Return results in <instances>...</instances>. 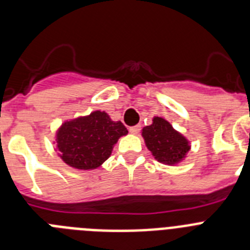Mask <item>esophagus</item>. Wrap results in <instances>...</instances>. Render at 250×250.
I'll list each match as a JSON object with an SVG mask.
<instances>
[{"instance_id":"34e87169","label":"esophagus","mask_w":250,"mask_h":250,"mask_svg":"<svg viewBox=\"0 0 250 250\" xmlns=\"http://www.w3.org/2000/svg\"><path fill=\"white\" fill-rule=\"evenodd\" d=\"M141 130V126L140 125H135V126H130L129 127V131L131 132V134H138L139 131Z\"/></svg>"}]
</instances>
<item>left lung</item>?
<instances>
[{"label": "left lung", "mask_w": 250, "mask_h": 250, "mask_svg": "<svg viewBox=\"0 0 250 250\" xmlns=\"http://www.w3.org/2000/svg\"><path fill=\"white\" fill-rule=\"evenodd\" d=\"M143 138L147 149L163 164H178L190 150L189 141L173 129L163 118H154L152 124L143 129Z\"/></svg>", "instance_id": "8db88e82"}]
</instances>
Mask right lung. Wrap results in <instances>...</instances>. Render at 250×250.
I'll return each mask as SVG.
<instances>
[{
	"instance_id": "add662e5",
	"label": "right lung",
	"mask_w": 250,
	"mask_h": 250,
	"mask_svg": "<svg viewBox=\"0 0 250 250\" xmlns=\"http://www.w3.org/2000/svg\"><path fill=\"white\" fill-rule=\"evenodd\" d=\"M126 134L121 121H112L105 111H94L62 124L56 134L57 150L75 169H96L111 155L119 138Z\"/></svg>"
}]
</instances>
